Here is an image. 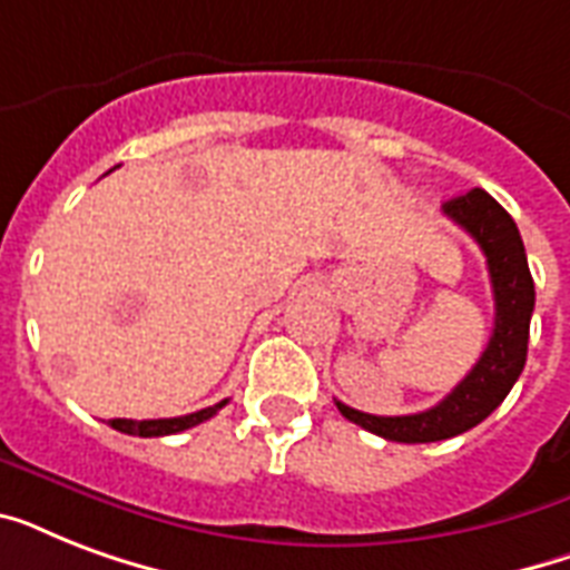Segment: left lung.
<instances>
[{"label": "left lung", "instance_id": "left-lung-1", "mask_svg": "<svg viewBox=\"0 0 570 570\" xmlns=\"http://www.w3.org/2000/svg\"><path fill=\"white\" fill-rule=\"evenodd\" d=\"M443 213L459 227H464L485 254L491 293H494V331L476 366L429 411L405 416H375L337 402L340 414L384 441L432 443L468 432L509 396V390L514 387V381L527 364L535 284H532L518 224L482 189H470L468 195L452 197L443 204Z\"/></svg>", "mask_w": 570, "mask_h": 570}]
</instances>
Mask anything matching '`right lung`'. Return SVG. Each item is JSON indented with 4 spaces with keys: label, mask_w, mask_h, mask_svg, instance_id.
<instances>
[{
    "label": "right lung",
    "mask_w": 570,
    "mask_h": 570,
    "mask_svg": "<svg viewBox=\"0 0 570 570\" xmlns=\"http://www.w3.org/2000/svg\"><path fill=\"white\" fill-rule=\"evenodd\" d=\"M224 405H227V399H222L218 405L200 407V411L186 416H165V420H109V425L124 434H138V438H165V434L186 432L191 425L204 423V420L218 414Z\"/></svg>",
    "instance_id": "1"
}]
</instances>
